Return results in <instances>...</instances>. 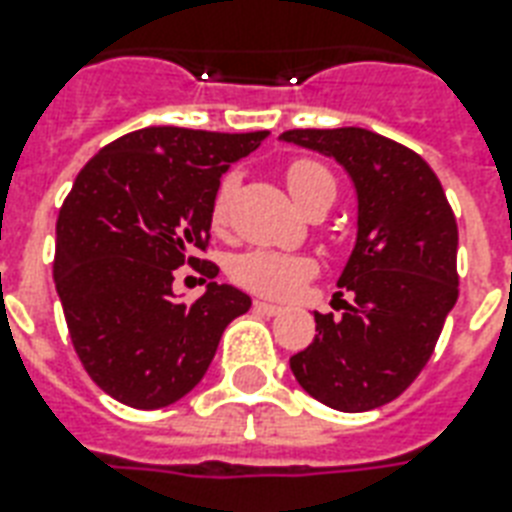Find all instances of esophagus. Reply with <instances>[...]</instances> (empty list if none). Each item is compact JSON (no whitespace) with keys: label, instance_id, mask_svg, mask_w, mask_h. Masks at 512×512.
Instances as JSON below:
<instances>
[{"label":"esophagus","instance_id":"obj_1","mask_svg":"<svg viewBox=\"0 0 512 512\" xmlns=\"http://www.w3.org/2000/svg\"><path fill=\"white\" fill-rule=\"evenodd\" d=\"M255 311L265 313V316H276V313H281V305L265 303V300H255Z\"/></svg>","mask_w":512,"mask_h":512}]
</instances>
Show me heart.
<instances>
[{"mask_svg":"<svg viewBox=\"0 0 512 512\" xmlns=\"http://www.w3.org/2000/svg\"><path fill=\"white\" fill-rule=\"evenodd\" d=\"M287 185L295 201L303 207L319 188H335V180L321 164L300 159L287 167ZM233 177H225L212 199V225L223 228L228 220V204H231ZM316 271V263L311 257L281 255L271 249H252L244 252L231 263V276L236 284L271 297H292L300 292L305 281Z\"/></svg>","mask_w":512,"mask_h":512,"instance_id":"1","label":"heart"}]
</instances>
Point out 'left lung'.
Masks as SVG:
<instances>
[{
	"label": "left lung",
	"mask_w": 512,
	"mask_h": 512,
	"mask_svg": "<svg viewBox=\"0 0 512 512\" xmlns=\"http://www.w3.org/2000/svg\"><path fill=\"white\" fill-rule=\"evenodd\" d=\"M279 140L335 159L356 191V244L337 279L353 303L313 313L319 335L289 366L321 404L369 412L412 385L457 303V220L436 172L396 140L361 127Z\"/></svg>",
	"instance_id": "left-lung-1"
}]
</instances>
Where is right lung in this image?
<instances>
[{
  "mask_svg": "<svg viewBox=\"0 0 512 512\" xmlns=\"http://www.w3.org/2000/svg\"><path fill=\"white\" fill-rule=\"evenodd\" d=\"M268 135L146 127L76 175L55 225L52 276L76 356L116 401H180L207 374L225 327L249 311V295L231 284L209 281L188 305L172 281L175 268L201 263L191 255L209 239L220 177Z\"/></svg>",
  "mask_w": 512,
  "mask_h": 512,
  "instance_id": "1",
  "label": "right lung"
}]
</instances>
